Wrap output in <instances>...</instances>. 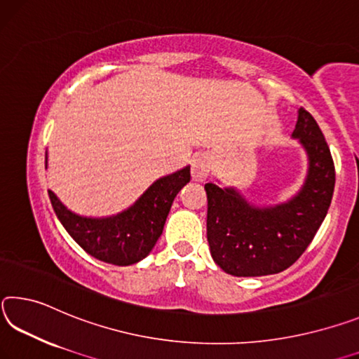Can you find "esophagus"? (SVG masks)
<instances>
[{
    "instance_id": "34e87169",
    "label": "esophagus",
    "mask_w": 359,
    "mask_h": 359,
    "mask_svg": "<svg viewBox=\"0 0 359 359\" xmlns=\"http://www.w3.org/2000/svg\"><path fill=\"white\" fill-rule=\"evenodd\" d=\"M211 170V157L208 154H197L192 158L191 175L194 181L207 180Z\"/></svg>"
}]
</instances>
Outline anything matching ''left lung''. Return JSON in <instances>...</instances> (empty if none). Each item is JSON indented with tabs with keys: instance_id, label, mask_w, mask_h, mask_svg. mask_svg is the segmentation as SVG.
Returning a JSON list of instances; mask_svg holds the SVG:
<instances>
[{
	"instance_id": "left-lung-1",
	"label": "left lung",
	"mask_w": 359,
	"mask_h": 359,
	"mask_svg": "<svg viewBox=\"0 0 359 359\" xmlns=\"http://www.w3.org/2000/svg\"><path fill=\"white\" fill-rule=\"evenodd\" d=\"M292 138L309 157L302 189L285 203L256 207L233 187L205 184L211 257L233 277H261L292 266L312 242L332 201L336 170L313 116L297 111Z\"/></svg>"
}]
</instances>
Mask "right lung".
<instances>
[{
	"instance_id": "obj_1",
	"label": "right lung",
	"mask_w": 359,
	"mask_h": 359,
	"mask_svg": "<svg viewBox=\"0 0 359 359\" xmlns=\"http://www.w3.org/2000/svg\"><path fill=\"white\" fill-rule=\"evenodd\" d=\"M189 180L191 167L162 176L130 208L108 218L76 215L65 207L52 191H49V198L58 221L82 250L98 261L114 266H132L144 259L154 248L176 194Z\"/></svg>"
}]
</instances>
